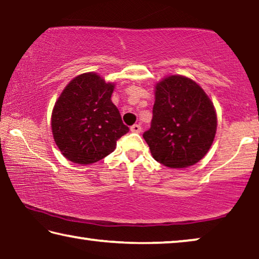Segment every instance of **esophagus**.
Segmentation results:
<instances>
[{
	"instance_id": "1",
	"label": "esophagus",
	"mask_w": 259,
	"mask_h": 259,
	"mask_svg": "<svg viewBox=\"0 0 259 259\" xmlns=\"http://www.w3.org/2000/svg\"><path fill=\"white\" fill-rule=\"evenodd\" d=\"M130 130L133 131V133H140L142 131V126H140V124H134L133 126H131Z\"/></svg>"
}]
</instances>
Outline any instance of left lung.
<instances>
[{
  "label": "left lung",
  "mask_w": 259,
  "mask_h": 259,
  "mask_svg": "<svg viewBox=\"0 0 259 259\" xmlns=\"http://www.w3.org/2000/svg\"><path fill=\"white\" fill-rule=\"evenodd\" d=\"M151 128L143 134L154 159L186 168L207 154L217 129L211 100L191 78L172 75L157 83Z\"/></svg>",
  "instance_id": "obj_1"
}]
</instances>
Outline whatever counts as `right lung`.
Here are the masks:
<instances>
[{"label":"right lung","instance_id":"add662e5","mask_svg":"<svg viewBox=\"0 0 259 259\" xmlns=\"http://www.w3.org/2000/svg\"><path fill=\"white\" fill-rule=\"evenodd\" d=\"M114 84L96 73L68 83L55 104L51 117L54 139L63 155L74 163H95L115 150L129 131L112 103Z\"/></svg>","mask_w":259,"mask_h":259}]
</instances>
